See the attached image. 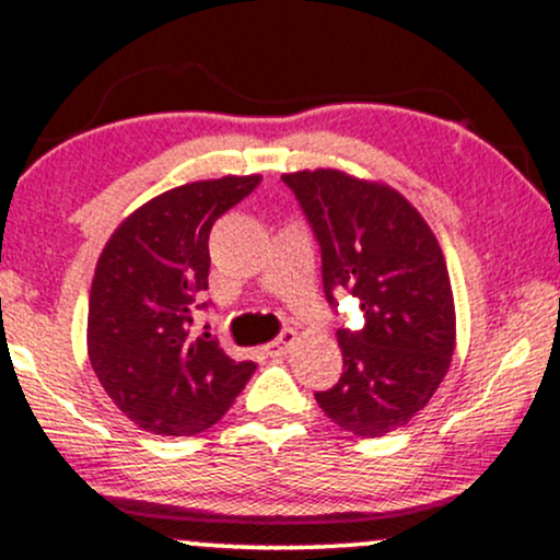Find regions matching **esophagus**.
<instances>
[{
  "instance_id": "1",
  "label": "esophagus",
  "mask_w": 560,
  "mask_h": 560,
  "mask_svg": "<svg viewBox=\"0 0 560 560\" xmlns=\"http://www.w3.org/2000/svg\"><path fill=\"white\" fill-rule=\"evenodd\" d=\"M294 337H298V331H294V329H284L279 337H276V340L268 342L266 353H268V355H284L287 350H290L292 342H294Z\"/></svg>"
}]
</instances>
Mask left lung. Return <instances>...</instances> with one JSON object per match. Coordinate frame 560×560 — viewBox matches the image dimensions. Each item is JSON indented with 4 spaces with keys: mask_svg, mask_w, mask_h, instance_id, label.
Returning <instances> with one entry per match:
<instances>
[{
    "mask_svg": "<svg viewBox=\"0 0 560 560\" xmlns=\"http://www.w3.org/2000/svg\"><path fill=\"white\" fill-rule=\"evenodd\" d=\"M322 247L324 294H353L364 327L337 329L342 377L318 407L353 435H385L425 409L454 353L444 252L398 190L340 170L281 175Z\"/></svg>",
    "mask_w": 560,
    "mask_h": 560,
    "instance_id": "1",
    "label": "left lung"
}]
</instances>
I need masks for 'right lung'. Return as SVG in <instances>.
<instances>
[{
  "label": "right lung",
  "instance_id": "add662e5",
  "mask_svg": "<svg viewBox=\"0 0 560 560\" xmlns=\"http://www.w3.org/2000/svg\"><path fill=\"white\" fill-rule=\"evenodd\" d=\"M225 175L172 188L135 210L108 238L90 290L88 353L108 398L135 425L190 435L214 425L249 383L255 361H233L205 311L214 220L260 186Z\"/></svg>",
  "mask_w": 560,
  "mask_h": 560
}]
</instances>
